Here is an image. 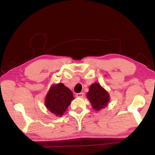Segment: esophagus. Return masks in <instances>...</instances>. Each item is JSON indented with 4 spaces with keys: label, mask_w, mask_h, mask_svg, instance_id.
<instances>
[{
    "label": "esophagus",
    "mask_w": 155,
    "mask_h": 155,
    "mask_svg": "<svg viewBox=\"0 0 155 155\" xmlns=\"http://www.w3.org/2000/svg\"><path fill=\"white\" fill-rule=\"evenodd\" d=\"M84 96V93L83 92H80V93H77L76 94V96L78 97V98H82Z\"/></svg>",
    "instance_id": "1"
}]
</instances>
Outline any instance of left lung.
<instances>
[{
  "label": "left lung",
  "mask_w": 155,
  "mask_h": 155,
  "mask_svg": "<svg viewBox=\"0 0 155 155\" xmlns=\"http://www.w3.org/2000/svg\"><path fill=\"white\" fill-rule=\"evenodd\" d=\"M86 97L91 102L93 109L96 111L105 107L110 101L108 92L97 82L90 86Z\"/></svg>",
  "instance_id": "8db88e82"
}]
</instances>
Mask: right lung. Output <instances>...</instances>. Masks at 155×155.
<instances>
[{"mask_svg": "<svg viewBox=\"0 0 155 155\" xmlns=\"http://www.w3.org/2000/svg\"><path fill=\"white\" fill-rule=\"evenodd\" d=\"M74 99L73 92L63 84L59 83L51 86L45 96V105L57 116H62Z\"/></svg>", "mask_w": 155, "mask_h": 155, "instance_id": "1", "label": "right lung"}]
</instances>
